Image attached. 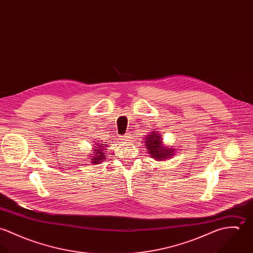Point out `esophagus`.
<instances>
[{
    "instance_id": "esophagus-1",
    "label": "esophagus",
    "mask_w": 253,
    "mask_h": 253,
    "mask_svg": "<svg viewBox=\"0 0 253 253\" xmlns=\"http://www.w3.org/2000/svg\"><path fill=\"white\" fill-rule=\"evenodd\" d=\"M124 139H127V138H130V133H126L125 136H123Z\"/></svg>"
}]
</instances>
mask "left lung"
Returning <instances> with one entry per match:
<instances>
[{
    "label": "left lung",
    "instance_id": "8db88e82",
    "mask_svg": "<svg viewBox=\"0 0 253 253\" xmlns=\"http://www.w3.org/2000/svg\"><path fill=\"white\" fill-rule=\"evenodd\" d=\"M145 148L149 156H151L156 161H165L170 159L176 149L172 146L164 144L162 135L159 131H150L147 135L144 136Z\"/></svg>",
    "mask_w": 253,
    "mask_h": 253
}]
</instances>
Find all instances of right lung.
Segmentation results:
<instances>
[{
	"label": "right lung",
	"instance_id": "add662e5",
	"mask_svg": "<svg viewBox=\"0 0 253 253\" xmlns=\"http://www.w3.org/2000/svg\"><path fill=\"white\" fill-rule=\"evenodd\" d=\"M97 141L91 142V146L93 147L91 149L90 155L88 157V160L90 161V164L95 165V164H101L102 162L105 161L106 159V154L108 153L107 150L109 149V146L107 144H103V142H99V139H96Z\"/></svg>",
	"mask_w": 253,
	"mask_h": 253
}]
</instances>
